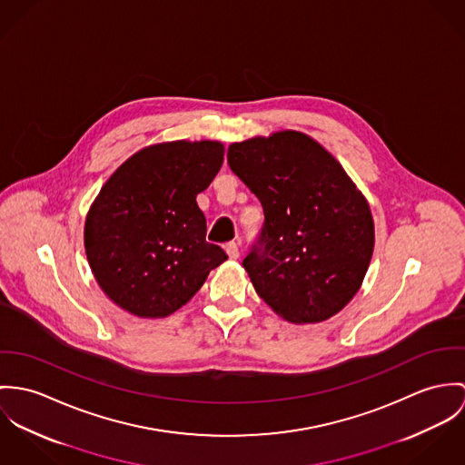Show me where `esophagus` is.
Masks as SVG:
<instances>
[{"label":"esophagus","instance_id":"34e87169","mask_svg":"<svg viewBox=\"0 0 465 465\" xmlns=\"http://www.w3.org/2000/svg\"><path fill=\"white\" fill-rule=\"evenodd\" d=\"M224 250H226L228 257L232 258V260H237V258H239V246H237L235 242H228V244L224 246Z\"/></svg>","mask_w":465,"mask_h":465}]
</instances>
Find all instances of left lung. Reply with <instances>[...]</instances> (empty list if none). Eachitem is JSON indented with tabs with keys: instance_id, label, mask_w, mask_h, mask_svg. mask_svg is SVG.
Listing matches in <instances>:
<instances>
[{
	"instance_id": "8db88e82",
	"label": "left lung",
	"mask_w": 465,
	"mask_h": 465,
	"mask_svg": "<svg viewBox=\"0 0 465 465\" xmlns=\"http://www.w3.org/2000/svg\"><path fill=\"white\" fill-rule=\"evenodd\" d=\"M232 171L263 208L244 258L258 296L289 322H321L359 292L374 250L365 196L324 146L280 130L228 148Z\"/></svg>"
}]
</instances>
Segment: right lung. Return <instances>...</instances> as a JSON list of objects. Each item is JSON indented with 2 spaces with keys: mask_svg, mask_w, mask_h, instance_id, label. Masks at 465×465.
Returning a JSON list of instances; mask_svg holds the SVG:
<instances>
[{
  "mask_svg": "<svg viewBox=\"0 0 465 465\" xmlns=\"http://www.w3.org/2000/svg\"><path fill=\"white\" fill-rule=\"evenodd\" d=\"M223 156L219 141L158 143L104 182L87 212L84 244L98 285L117 307L167 317L228 258L205 241L207 219L196 203Z\"/></svg>",
  "mask_w": 465,
  "mask_h": 465,
  "instance_id": "right-lung-1",
  "label": "right lung"
}]
</instances>
